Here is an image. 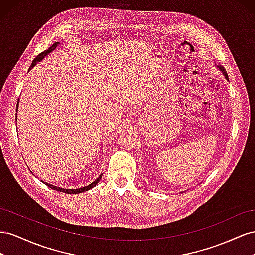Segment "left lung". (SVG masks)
<instances>
[{"mask_svg": "<svg viewBox=\"0 0 255 255\" xmlns=\"http://www.w3.org/2000/svg\"><path fill=\"white\" fill-rule=\"evenodd\" d=\"M215 66L222 72V75L224 76V78H225V79H227V81H229V77H228V74H227V71H225L224 67H222L221 65H216V64H215Z\"/></svg>", "mask_w": 255, "mask_h": 255, "instance_id": "8db88e82", "label": "left lung"}]
</instances>
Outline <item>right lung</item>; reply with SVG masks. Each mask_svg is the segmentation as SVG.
<instances>
[{
  "label": "right lung",
  "mask_w": 255,
  "mask_h": 255,
  "mask_svg": "<svg viewBox=\"0 0 255 255\" xmlns=\"http://www.w3.org/2000/svg\"><path fill=\"white\" fill-rule=\"evenodd\" d=\"M61 42H55V43H53L52 46H51L48 50H45L43 51V52H41L39 55H37L36 56V59H34V61L32 62V64H31V66H30V69H28V71H30L36 64H37L38 62H40V61H42L43 59H45V57L49 54V53H51L52 52V51L56 48V46L57 45H60ZM18 106H19V100H18V104H17V111H18ZM33 173V172H32ZM101 176H103V174H100L99 175V177L95 180V181H93V183H91L90 185H87V186H85V187H82V188H78V189H64V188H61V187H56V186H54V185H51V184H48V183H46V181H42L43 184H46L49 188H51V189H53V190H56V191H60V192H64V193H68V194H77V193H81V192H84V191H87V190H90V189H92V188H94L95 187L98 183H99V180H100V178H101Z\"/></svg>",
  "instance_id": "add662e5"
}]
</instances>
